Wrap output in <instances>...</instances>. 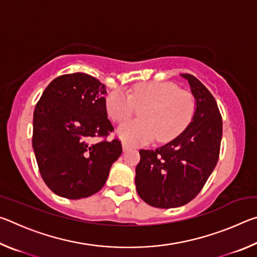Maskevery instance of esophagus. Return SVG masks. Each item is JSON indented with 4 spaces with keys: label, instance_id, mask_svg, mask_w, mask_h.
<instances>
[{
    "label": "esophagus",
    "instance_id": "1",
    "mask_svg": "<svg viewBox=\"0 0 257 257\" xmlns=\"http://www.w3.org/2000/svg\"><path fill=\"white\" fill-rule=\"evenodd\" d=\"M130 149H132V147H130L128 144H125V143H122V150H123V152H127Z\"/></svg>",
    "mask_w": 257,
    "mask_h": 257
}]
</instances>
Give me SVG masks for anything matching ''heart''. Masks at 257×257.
I'll return each instance as SVG.
<instances>
[{
  "label": "heart",
  "instance_id": "b5f03b06",
  "mask_svg": "<svg viewBox=\"0 0 257 257\" xmlns=\"http://www.w3.org/2000/svg\"><path fill=\"white\" fill-rule=\"evenodd\" d=\"M137 107L141 119L125 121L116 130L125 144L141 145L156 137L158 142H169L181 133L193 115L195 99L186 90L178 89L171 82H139L130 94L113 90L105 99L106 112L116 122L127 120Z\"/></svg>",
  "mask_w": 257,
  "mask_h": 257
}]
</instances>
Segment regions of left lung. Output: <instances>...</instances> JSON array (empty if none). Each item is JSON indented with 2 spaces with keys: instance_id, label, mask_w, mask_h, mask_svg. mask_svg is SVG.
<instances>
[{
  "instance_id": "8db88e82",
  "label": "left lung",
  "mask_w": 257,
  "mask_h": 257,
  "mask_svg": "<svg viewBox=\"0 0 257 257\" xmlns=\"http://www.w3.org/2000/svg\"><path fill=\"white\" fill-rule=\"evenodd\" d=\"M188 80L196 108L179 136L156 150H141L135 184L143 201L159 208L179 207L197 196L219 160L222 118L213 95L196 77Z\"/></svg>"
}]
</instances>
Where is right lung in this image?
I'll list each match as a JSON object with an SVG mask.
<instances>
[{
  "label": "right lung",
  "instance_id": "1",
  "mask_svg": "<svg viewBox=\"0 0 257 257\" xmlns=\"http://www.w3.org/2000/svg\"><path fill=\"white\" fill-rule=\"evenodd\" d=\"M105 94L96 78L69 73L52 80L36 104L33 149L43 180L61 197L80 199L101 190L122 153L118 139L90 142L113 132Z\"/></svg>",
  "mask_w": 257,
  "mask_h": 257
}]
</instances>
